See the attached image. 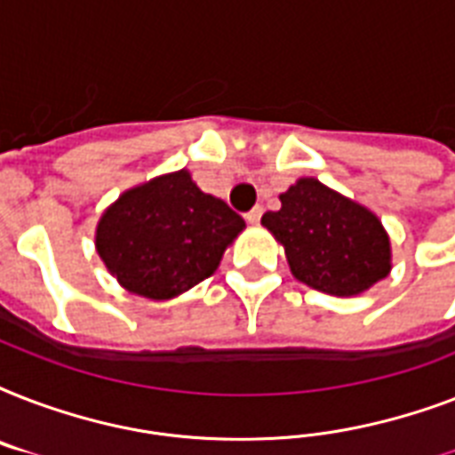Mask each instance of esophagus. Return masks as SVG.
Masks as SVG:
<instances>
[{"label":"esophagus","instance_id":"obj_1","mask_svg":"<svg viewBox=\"0 0 455 455\" xmlns=\"http://www.w3.org/2000/svg\"><path fill=\"white\" fill-rule=\"evenodd\" d=\"M262 212H264V207L262 205H255L252 210H250L248 214H245V220L250 221V224H257V221L262 220Z\"/></svg>","mask_w":455,"mask_h":455}]
</instances>
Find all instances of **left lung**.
I'll return each mask as SVG.
<instances>
[{
    "label": "left lung",
    "mask_w": 455,
    "mask_h": 455,
    "mask_svg": "<svg viewBox=\"0 0 455 455\" xmlns=\"http://www.w3.org/2000/svg\"><path fill=\"white\" fill-rule=\"evenodd\" d=\"M262 224L283 243L298 281L328 295H359L389 274V238L366 207L316 179H299Z\"/></svg>",
    "instance_id": "left-lung-1"
}]
</instances>
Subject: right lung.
<instances>
[{"mask_svg": "<svg viewBox=\"0 0 455 455\" xmlns=\"http://www.w3.org/2000/svg\"><path fill=\"white\" fill-rule=\"evenodd\" d=\"M243 227L181 170L120 196L99 221L96 250L127 291L167 299L212 276Z\"/></svg>", "mask_w": 455, "mask_h": 455, "instance_id": "obj_1", "label": "right lung"}]
</instances>
